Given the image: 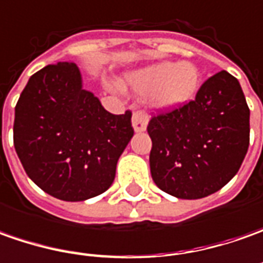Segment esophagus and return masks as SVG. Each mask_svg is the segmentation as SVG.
<instances>
[{
  "mask_svg": "<svg viewBox=\"0 0 263 263\" xmlns=\"http://www.w3.org/2000/svg\"><path fill=\"white\" fill-rule=\"evenodd\" d=\"M147 123H148V115L144 110H135L132 115V126L137 132H142L147 129Z\"/></svg>",
  "mask_w": 263,
  "mask_h": 263,
  "instance_id": "obj_1",
  "label": "esophagus"
}]
</instances>
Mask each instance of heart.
Returning a JSON list of instances; mask_svg holds the SVG:
<instances>
[{"label": "heart", "mask_w": 263, "mask_h": 263, "mask_svg": "<svg viewBox=\"0 0 263 263\" xmlns=\"http://www.w3.org/2000/svg\"><path fill=\"white\" fill-rule=\"evenodd\" d=\"M137 93H149V103L159 109H175L187 103L201 84V72L194 62H157L126 76Z\"/></svg>", "instance_id": "b5f03b06"}]
</instances>
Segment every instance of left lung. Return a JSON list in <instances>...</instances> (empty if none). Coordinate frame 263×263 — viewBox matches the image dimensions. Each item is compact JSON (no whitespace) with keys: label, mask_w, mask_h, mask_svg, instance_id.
Returning <instances> with one entry per match:
<instances>
[{"label":"left lung","mask_w":263,"mask_h":263,"mask_svg":"<svg viewBox=\"0 0 263 263\" xmlns=\"http://www.w3.org/2000/svg\"><path fill=\"white\" fill-rule=\"evenodd\" d=\"M250 110L227 71L199 87L195 100L149 119L154 183L180 199H199L226 186L249 148Z\"/></svg>","instance_id":"1"}]
</instances>
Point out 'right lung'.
<instances>
[{
  "mask_svg": "<svg viewBox=\"0 0 263 263\" xmlns=\"http://www.w3.org/2000/svg\"><path fill=\"white\" fill-rule=\"evenodd\" d=\"M132 114L114 115L83 88L74 62L33 74L15 104L14 148L27 176L62 201H86L114 183L131 141Z\"/></svg>",
  "mask_w": 263,
  "mask_h": 263,
  "instance_id": "add662e5",
  "label": "right lung"
}]
</instances>
